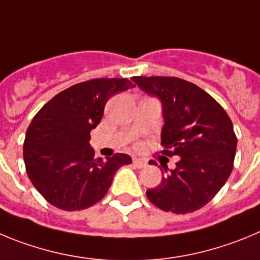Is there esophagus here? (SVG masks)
<instances>
[{"instance_id": "obj_1", "label": "esophagus", "mask_w": 260, "mask_h": 260, "mask_svg": "<svg viewBox=\"0 0 260 260\" xmlns=\"http://www.w3.org/2000/svg\"><path fill=\"white\" fill-rule=\"evenodd\" d=\"M133 166H135V167H137V168H144V167H146L147 163L145 162L144 159L135 158V159H133Z\"/></svg>"}]
</instances>
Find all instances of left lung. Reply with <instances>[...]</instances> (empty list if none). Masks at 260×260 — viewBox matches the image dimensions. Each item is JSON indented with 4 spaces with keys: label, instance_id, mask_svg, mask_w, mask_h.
Segmentation results:
<instances>
[{
    "label": "left lung",
    "instance_id": "8db88e82",
    "mask_svg": "<svg viewBox=\"0 0 260 260\" xmlns=\"http://www.w3.org/2000/svg\"><path fill=\"white\" fill-rule=\"evenodd\" d=\"M132 80L162 105L160 132L166 155H177L176 167H165L160 184L146 196L163 211L189 214L209 203L232 172L237 147L225 110L196 84L179 78L136 76ZM149 163L155 165L150 160Z\"/></svg>",
    "mask_w": 260,
    "mask_h": 260
}]
</instances>
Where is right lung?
<instances>
[{"instance_id":"right-lung-1","label":"right lung","mask_w":260,"mask_h":260,"mask_svg":"<svg viewBox=\"0 0 260 260\" xmlns=\"http://www.w3.org/2000/svg\"><path fill=\"white\" fill-rule=\"evenodd\" d=\"M127 79H94L70 86L41 107L25 133L23 158L31 182L50 205L66 211L90 207L111 186L128 154L94 158L90 131L113 95L133 88Z\"/></svg>"}]
</instances>
